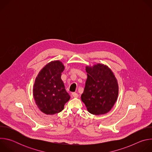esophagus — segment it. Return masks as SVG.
Masks as SVG:
<instances>
[{
  "label": "esophagus",
  "mask_w": 152,
  "mask_h": 152,
  "mask_svg": "<svg viewBox=\"0 0 152 152\" xmlns=\"http://www.w3.org/2000/svg\"><path fill=\"white\" fill-rule=\"evenodd\" d=\"M72 96L74 97H78V94L76 93H72Z\"/></svg>",
  "instance_id": "1"
}]
</instances>
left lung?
<instances>
[{"mask_svg": "<svg viewBox=\"0 0 152 152\" xmlns=\"http://www.w3.org/2000/svg\"><path fill=\"white\" fill-rule=\"evenodd\" d=\"M87 79L81 96L89 113L94 115L109 112L115 103L118 86L114 75L110 68L98 64L93 67H86Z\"/></svg>", "mask_w": 152, "mask_h": 152, "instance_id": "left-lung-1", "label": "left lung"}]
</instances>
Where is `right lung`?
<instances>
[{"instance_id": "add662e5", "label": "right lung", "mask_w": 152, "mask_h": 152, "mask_svg": "<svg viewBox=\"0 0 152 152\" xmlns=\"http://www.w3.org/2000/svg\"><path fill=\"white\" fill-rule=\"evenodd\" d=\"M64 70L61 62L52 61L39 72L35 79L34 97L39 109L46 114L60 113L70 98L61 78Z\"/></svg>"}]
</instances>
